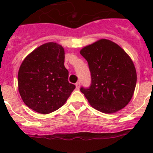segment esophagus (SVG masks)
<instances>
[{"instance_id":"esophagus-1","label":"esophagus","mask_w":153,"mask_h":153,"mask_svg":"<svg viewBox=\"0 0 153 153\" xmlns=\"http://www.w3.org/2000/svg\"><path fill=\"white\" fill-rule=\"evenodd\" d=\"M75 86H76V89H78V90H79V87H80V82H76V84H75Z\"/></svg>"}]
</instances>
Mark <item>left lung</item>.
<instances>
[{
  "mask_svg": "<svg viewBox=\"0 0 153 153\" xmlns=\"http://www.w3.org/2000/svg\"><path fill=\"white\" fill-rule=\"evenodd\" d=\"M80 54L88 62L91 85L80 91L91 105L105 114L116 113L128 104L137 83L129 55L114 42L101 39L84 47Z\"/></svg>",
  "mask_w": 153,
  "mask_h": 153,
  "instance_id": "left-lung-1",
  "label": "left lung"
}]
</instances>
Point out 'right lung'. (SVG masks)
<instances>
[{
  "label": "right lung",
  "instance_id": "right-lung-1",
  "mask_svg": "<svg viewBox=\"0 0 153 153\" xmlns=\"http://www.w3.org/2000/svg\"><path fill=\"white\" fill-rule=\"evenodd\" d=\"M64 49L49 42L27 55L18 71V90L25 104L41 114L57 110L67 102L74 84L68 82Z\"/></svg>",
  "mask_w": 153,
  "mask_h": 153
}]
</instances>
